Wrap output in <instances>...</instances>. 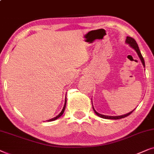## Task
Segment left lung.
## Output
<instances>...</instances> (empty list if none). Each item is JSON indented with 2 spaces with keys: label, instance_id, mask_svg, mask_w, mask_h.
<instances>
[{
  "label": "left lung",
  "instance_id": "8db88e82",
  "mask_svg": "<svg viewBox=\"0 0 154 154\" xmlns=\"http://www.w3.org/2000/svg\"><path fill=\"white\" fill-rule=\"evenodd\" d=\"M126 43H128V44H130V46L132 47L134 49L135 51H136V52L137 53V54H138V56L139 57V58L141 59V63H142V64L145 67V63H144V58H143V56H141V53L140 52V51H139V46L138 45H137L136 41H135L134 38H132V37H130V36H128L127 37V39H126ZM93 109H94V111L95 112V113L98 116L101 117L102 118H105V119H112V120H118V119H121V118H125V117L130 116V115L132 113V112L134 111V110H133L132 111H131L129 112L128 114H125V115H123V116H104V115H101L100 113H98L96 111L95 109H94V107H93Z\"/></svg>",
  "mask_w": 154,
  "mask_h": 154
}]
</instances>
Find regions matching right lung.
Here are the masks:
<instances>
[{
    "label": "right lung",
    "mask_w": 154,
    "mask_h": 154,
    "mask_svg": "<svg viewBox=\"0 0 154 154\" xmlns=\"http://www.w3.org/2000/svg\"><path fill=\"white\" fill-rule=\"evenodd\" d=\"M66 101H67V100H66V98H65V105H64V107H63V110H62V111L60 112V113L58 115V116H57L56 117H55L54 118H52V119H51V120H48V122H51V121H53V120H56V119H58V118H60V117L62 116V115L63 114V112H64V111H65V106H66Z\"/></svg>",
    "instance_id": "add662e5"
}]
</instances>
